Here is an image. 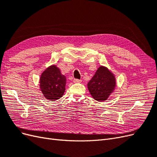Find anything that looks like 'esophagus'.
I'll list each match as a JSON object with an SVG mask.
<instances>
[{"mask_svg": "<svg viewBox=\"0 0 157 157\" xmlns=\"http://www.w3.org/2000/svg\"><path fill=\"white\" fill-rule=\"evenodd\" d=\"M73 82L75 83H79V82H81V80H79V79H77L75 78L73 80Z\"/></svg>", "mask_w": 157, "mask_h": 157, "instance_id": "obj_1", "label": "esophagus"}]
</instances>
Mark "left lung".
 Returning a JSON list of instances; mask_svg holds the SVG:
<instances>
[{
  "instance_id": "8db88e82",
  "label": "left lung",
  "mask_w": 157,
  "mask_h": 157,
  "mask_svg": "<svg viewBox=\"0 0 157 157\" xmlns=\"http://www.w3.org/2000/svg\"><path fill=\"white\" fill-rule=\"evenodd\" d=\"M116 78L107 67L101 65L88 83V89L92 98L98 101L107 100L116 87Z\"/></svg>"
}]
</instances>
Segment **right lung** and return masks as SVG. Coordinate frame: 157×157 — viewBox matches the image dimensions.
I'll use <instances>...</instances> for the list:
<instances>
[{
  "label": "right lung",
  "instance_id": "1",
  "mask_svg": "<svg viewBox=\"0 0 157 157\" xmlns=\"http://www.w3.org/2000/svg\"><path fill=\"white\" fill-rule=\"evenodd\" d=\"M66 80L65 76L61 74L56 65H50L40 75V90L46 99L56 101L63 96L65 91Z\"/></svg>",
  "mask_w": 157,
  "mask_h": 157
}]
</instances>
